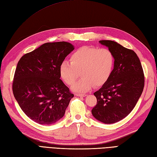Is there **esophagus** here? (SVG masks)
Here are the masks:
<instances>
[{
	"instance_id": "esophagus-1",
	"label": "esophagus",
	"mask_w": 157,
	"mask_h": 157,
	"mask_svg": "<svg viewBox=\"0 0 157 157\" xmlns=\"http://www.w3.org/2000/svg\"><path fill=\"white\" fill-rule=\"evenodd\" d=\"M75 96H81V97H85L86 96V94H75Z\"/></svg>"
}]
</instances>
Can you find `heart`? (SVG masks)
I'll list each match as a JSON object with an SVG mask.
<instances>
[{
    "label": "heart",
    "instance_id": "1",
    "mask_svg": "<svg viewBox=\"0 0 157 157\" xmlns=\"http://www.w3.org/2000/svg\"><path fill=\"white\" fill-rule=\"evenodd\" d=\"M70 63L62 61L59 72L62 80L71 86L80 75L82 78L72 86L78 92H86L93 86H101L108 82L114 70L115 57L107 48L83 46L73 53Z\"/></svg>",
    "mask_w": 157,
    "mask_h": 157
}]
</instances>
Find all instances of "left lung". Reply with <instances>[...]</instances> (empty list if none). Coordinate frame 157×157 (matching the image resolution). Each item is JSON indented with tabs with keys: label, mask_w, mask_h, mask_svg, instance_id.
Instances as JSON below:
<instances>
[{
	"label": "left lung",
	"mask_w": 157,
	"mask_h": 157,
	"mask_svg": "<svg viewBox=\"0 0 157 157\" xmlns=\"http://www.w3.org/2000/svg\"><path fill=\"white\" fill-rule=\"evenodd\" d=\"M99 42L114 53L115 65L110 79L94 93L97 104L92 113L99 121L113 124L124 118L133 110L143 93L144 75L134 51L110 40Z\"/></svg>",
	"instance_id": "1"
}]
</instances>
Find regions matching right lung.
<instances>
[{"instance_id": "obj_1", "label": "right lung", "mask_w": 157, "mask_h": 157, "mask_svg": "<svg viewBox=\"0 0 157 157\" xmlns=\"http://www.w3.org/2000/svg\"><path fill=\"white\" fill-rule=\"evenodd\" d=\"M74 49L68 42L46 43L18 62L13 94L21 110L34 122L49 125L64 116L74 96L60 79L59 67Z\"/></svg>"}]
</instances>
